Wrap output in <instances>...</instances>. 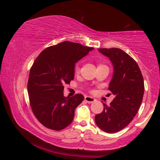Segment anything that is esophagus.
Masks as SVG:
<instances>
[{"label":"esophagus","mask_w":160,"mask_h":160,"mask_svg":"<svg viewBox=\"0 0 160 160\" xmlns=\"http://www.w3.org/2000/svg\"><path fill=\"white\" fill-rule=\"evenodd\" d=\"M85 101L88 102V103H90V104H91V103H93L94 101H95V99L93 98L92 97H90V96H86L85 97Z\"/></svg>","instance_id":"34e87169"}]
</instances>
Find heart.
<instances>
[{
    "label": "heart",
    "instance_id": "1",
    "mask_svg": "<svg viewBox=\"0 0 160 160\" xmlns=\"http://www.w3.org/2000/svg\"><path fill=\"white\" fill-rule=\"evenodd\" d=\"M99 66H101V65H99ZM74 71H75V73H78V72H79V71H80V66L78 64L75 65V68H74Z\"/></svg>",
    "mask_w": 160,
    "mask_h": 160
}]
</instances>
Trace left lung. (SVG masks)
<instances>
[{"label":"left lung","mask_w":160,"mask_h":160,"mask_svg":"<svg viewBox=\"0 0 160 160\" xmlns=\"http://www.w3.org/2000/svg\"><path fill=\"white\" fill-rule=\"evenodd\" d=\"M113 66L109 90L115 97L104 110L95 116L97 126L104 132L120 131L131 122L138 111L144 94V80L138 65L123 50L117 48H99Z\"/></svg>","instance_id":"1"}]
</instances>
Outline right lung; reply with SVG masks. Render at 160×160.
Returning <instances> with one entry per match:
<instances>
[{
    "label": "right lung",
    "mask_w": 160,
    "mask_h": 160,
    "mask_svg": "<svg viewBox=\"0 0 160 160\" xmlns=\"http://www.w3.org/2000/svg\"><path fill=\"white\" fill-rule=\"evenodd\" d=\"M93 48L63 42L45 48L36 58L29 71L28 91L32 112L43 126L61 131L72 123L84 96L64 97V85L74 79L75 63Z\"/></svg>",
    "instance_id": "right-lung-1"
}]
</instances>
